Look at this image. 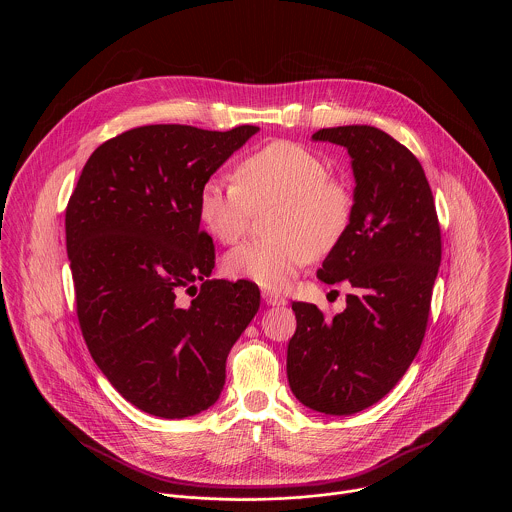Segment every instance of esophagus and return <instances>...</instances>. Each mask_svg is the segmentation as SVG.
I'll return each instance as SVG.
<instances>
[{
  "label": "esophagus",
  "instance_id": "obj_1",
  "mask_svg": "<svg viewBox=\"0 0 512 512\" xmlns=\"http://www.w3.org/2000/svg\"><path fill=\"white\" fill-rule=\"evenodd\" d=\"M262 299H264L268 305H286V303H288L286 297H282V295H278V293L274 292H262Z\"/></svg>",
  "mask_w": 512,
  "mask_h": 512
}]
</instances>
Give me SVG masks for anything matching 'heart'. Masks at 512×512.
Instances as JSON below:
<instances>
[{
	"instance_id": "heart-1",
	"label": "heart",
	"mask_w": 512,
	"mask_h": 512,
	"mask_svg": "<svg viewBox=\"0 0 512 512\" xmlns=\"http://www.w3.org/2000/svg\"><path fill=\"white\" fill-rule=\"evenodd\" d=\"M268 240L244 242L224 258L230 276L268 290L286 288L313 256L339 246L355 215V193L327 161L286 140L244 153L234 181L209 177L197 195V215L222 244L238 242L254 211L274 207Z\"/></svg>"
}]
</instances>
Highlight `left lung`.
Segmentation results:
<instances>
[{
  "instance_id": "8db88e82",
  "label": "left lung",
  "mask_w": 512,
  "mask_h": 512,
  "mask_svg": "<svg viewBox=\"0 0 512 512\" xmlns=\"http://www.w3.org/2000/svg\"><path fill=\"white\" fill-rule=\"evenodd\" d=\"M313 140L345 146L353 157V222L317 270L321 282H347L351 293L333 319L293 301L288 380L303 406L347 416L384 398L420 351L441 230L430 183L408 147L372 126L323 128Z\"/></svg>"
}]
</instances>
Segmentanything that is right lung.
I'll list each match as a JSON object with an SVG mask.
<instances>
[{"label":"right lung","mask_w":512,"mask_h":512,"mask_svg":"<svg viewBox=\"0 0 512 512\" xmlns=\"http://www.w3.org/2000/svg\"><path fill=\"white\" fill-rule=\"evenodd\" d=\"M256 132L132 128L94 149L69 199L82 337L110 384L151 416L213 406L226 357L260 307L256 284L209 278L215 244L197 215L201 185Z\"/></svg>","instance_id":"right-lung-1"}]
</instances>
